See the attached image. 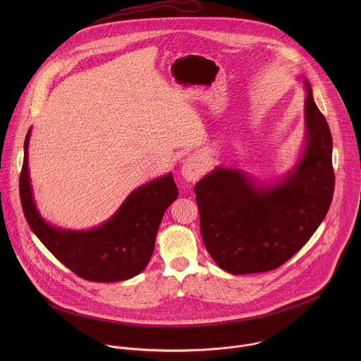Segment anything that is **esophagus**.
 <instances>
[{
    "instance_id": "esophagus-1",
    "label": "esophagus",
    "mask_w": 361,
    "mask_h": 361,
    "mask_svg": "<svg viewBox=\"0 0 361 361\" xmlns=\"http://www.w3.org/2000/svg\"><path fill=\"white\" fill-rule=\"evenodd\" d=\"M203 175V162L199 157L190 155L183 161L182 176L186 182H196Z\"/></svg>"
}]
</instances>
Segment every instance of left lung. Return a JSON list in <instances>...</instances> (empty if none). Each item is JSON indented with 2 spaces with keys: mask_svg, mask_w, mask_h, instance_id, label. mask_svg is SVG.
<instances>
[{
  "mask_svg": "<svg viewBox=\"0 0 361 361\" xmlns=\"http://www.w3.org/2000/svg\"><path fill=\"white\" fill-rule=\"evenodd\" d=\"M306 85V140L295 168L264 185L216 166L195 186L207 252L233 275L265 272L293 257L324 221L335 189L332 136Z\"/></svg>",
  "mask_w": 361,
  "mask_h": 361,
  "instance_id": "8db88e82",
  "label": "left lung"
}]
</instances>
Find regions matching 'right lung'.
<instances>
[{
	"instance_id": "obj_1",
	"label": "right lung",
	"mask_w": 361,
	"mask_h": 361,
	"mask_svg": "<svg viewBox=\"0 0 361 361\" xmlns=\"http://www.w3.org/2000/svg\"><path fill=\"white\" fill-rule=\"evenodd\" d=\"M29 139L30 129L23 146L19 195L25 218L40 242L52 256L86 281L118 282L140 274L154 252L162 215L179 195L172 173L133 190L100 226L66 231L47 224L36 208L27 166Z\"/></svg>"
}]
</instances>
